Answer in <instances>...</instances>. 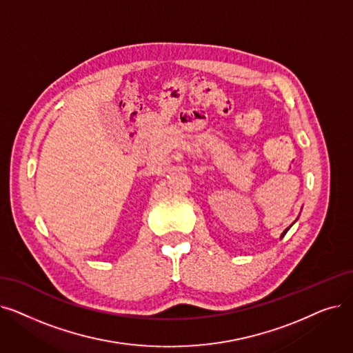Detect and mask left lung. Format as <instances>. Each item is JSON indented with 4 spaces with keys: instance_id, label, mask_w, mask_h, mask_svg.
<instances>
[{
    "instance_id": "left-lung-1",
    "label": "left lung",
    "mask_w": 353,
    "mask_h": 353,
    "mask_svg": "<svg viewBox=\"0 0 353 353\" xmlns=\"http://www.w3.org/2000/svg\"><path fill=\"white\" fill-rule=\"evenodd\" d=\"M287 231H288V229H285V231H284V234H285V232H287ZM284 234H283V236H284Z\"/></svg>"
}]
</instances>
